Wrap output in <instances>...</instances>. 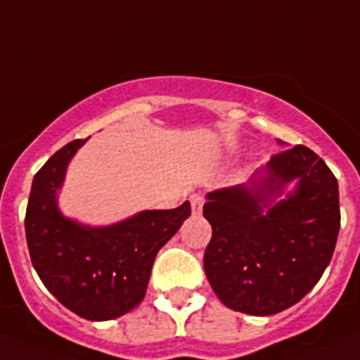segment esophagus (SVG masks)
<instances>
[{"label":"esophagus","mask_w":360,"mask_h":360,"mask_svg":"<svg viewBox=\"0 0 360 360\" xmlns=\"http://www.w3.org/2000/svg\"><path fill=\"white\" fill-rule=\"evenodd\" d=\"M192 214L193 215H199L202 212V205H205V198H201V195H193L192 198Z\"/></svg>","instance_id":"obj_1"}]
</instances>
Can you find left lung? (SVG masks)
<instances>
[{
    "label": "left lung",
    "mask_w": 360,
    "mask_h": 360,
    "mask_svg": "<svg viewBox=\"0 0 360 360\" xmlns=\"http://www.w3.org/2000/svg\"><path fill=\"white\" fill-rule=\"evenodd\" d=\"M264 172H255L250 186L214 190L202 208L212 224L206 277L224 306L250 315L279 314L301 301L330 264L340 228L339 184L314 150H281ZM293 179L296 192L271 207V195Z\"/></svg>",
    "instance_id": "obj_1"
}]
</instances>
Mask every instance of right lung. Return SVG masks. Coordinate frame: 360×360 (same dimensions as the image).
<instances>
[{"instance_id": "add662e5", "label": "right lung", "mask_w": 360, "mask_h": 360, "mask_svg": "<svg viewBox=\"0 0 360 360\" xmlns=\"http://www.w3.org/2000/svg\"><path fill=\"white\" fill-rule=\"evenodd\" d=\"M85 141L65 145L34 176L25 233L30 261L46 290L79 317L110 321L143 301L155 255L192 210L184 201L174 210H146L106 228H86L63 217L56 192Z\"/></svg>"}]
</instances>
